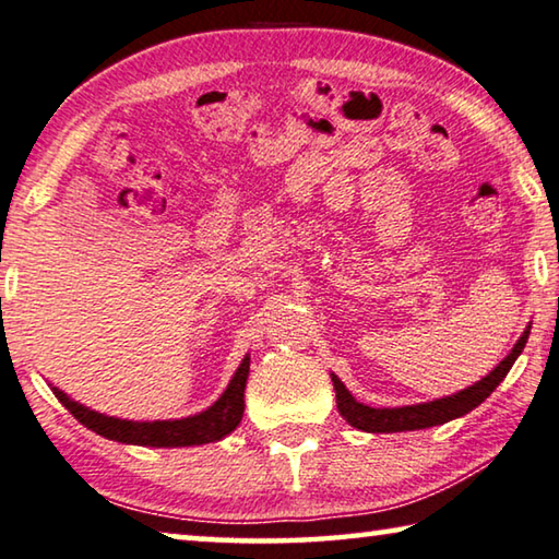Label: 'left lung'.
I'll return each instance as SVG.
<instances>
[{"mask_svg":"<svg viewBox=\"0 0 559 559\" xmlns=\"http://www.w3.org/2000/svg\"><path fill=\"white\" fill-rule=\"evenodd\" d=\"M527 338H530V325L525 328V333L520 335L515 348L508 353V358L500 360V366L490 370V373H487L483 380H477L475 385L465 388V391H460L455 395L440 397V401H430V403L403 405V407H370V405L358 403L356 397L348 393V388L341 383L338 376H331L333 388H335V403H338V413L353 425V428L366 430V432L423 430V428H432V425L455 420V418H460V415L471 413L473 407L480 405L485 397L502 383V378L510 373L512 362L518 360L522 348H525Z\"/></svg>","mask_w":559,"mask_h":559,"instance_id":"obj_1","label":"left lung"}]
</instances>
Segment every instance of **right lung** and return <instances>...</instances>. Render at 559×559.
<instances>
[{
  "instance_id": "add662e5",
  "label": "right lung",
  "mask_w": 559,
  "mask_h": 559,
  "mask_svg": "<svg viewBox=\"0 0 559 559\" xmlns=\"http://www.w3.org/2000/svg\"><path fill=\"white\" fill-rule=\"evenodd\" d=\"M248 366L251 358H243L241 366L231 378V383L224 391V395L199 415H189L181 420H154V423H134L109 418L88 407L72 401L64 391L51 388L59 403L67 407L74 418L84 425V428L94 430L96 436L127 442V445H146V448H186V445H203V442H216L226 438L228 432L236 430V425L243 418V391L248 380Z\"/></svg>"
}]
</instances>
